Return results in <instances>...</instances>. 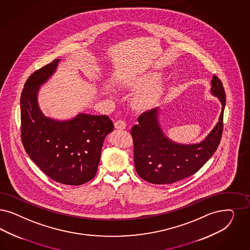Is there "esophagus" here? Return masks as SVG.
<instances>
[{
    "label": "esophagus",
    "instance_id": "esophagus-1",
    "mask_svg": "<svg viewBox=\"0 0 250 250\" xmlns=\"http://www.w3.org/2000/svg\"><path fill=\"white\" fill-rule=\"evenodd\" d=\"M114 126L117 129H125L126 127V123L122 119H118V120L115 121Z\"/></svg>",
    "mask_w": 250,
    "mask_h": 250
}]
</instances>
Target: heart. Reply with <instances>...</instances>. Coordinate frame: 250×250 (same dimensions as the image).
I'll return each mask as SVG.
<instances>
[{
	"label": "heart",
	"mask_w": 250,
	"mask_h": 250,
	"mask_svg": "<svg viewBox=\"0 0 250 250\" xmlns=\"http://www.w3.org/2000/svg\"><path fill=\"white\" fill-rule=\"evenodd\" d=\"M159 78L158 75H145L143 77H134L126 81V85L132 87H144L151 85ZM149 97H143L140 99V102H147Z\"/></svg>",
	"instance_id": "obj_1"
}]
</instances>
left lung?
Returning a JSON list of instances; mask_svg holds the SVG:
<instances>
[{"instance_id": "1", "label": "left lung", "mask_w": 250, "mask_h": 250, "mask_svg": "<svg viewBox=\"0 0 250 250\" xmlns=\"http://www.w3.org/2000/svg\"><path fill=\"white\" fill-rule=\"evenodd\" d=\"M211 92L223 104L220 120L206 139L194 145H180L164 135L157 121V109L143 112L131 129L134 145V164L138 175L145 181L164 185L180 181L198 172L213 155L224 130L225 91L216 75Z\"/></svg>"}]
</instances>
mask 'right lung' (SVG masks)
I'll return each mask as SVG.
<instances>
[{
	"instance_id": "1",
	"label": "right lung",
	"mask_w": 250,
	"mask_h": 250,
	"mask_svg": "<svg viewBox=\"0 0 250 250\" xmlns=\"http://www.w3.org/2000/svg\"><path fill=\"white\" fill-rule=\"evenodd\" d=\"M60 61H52L26 79L20 99L21 140L27 155L53 181L80 186L96 175L104 138L113 130V123L107 115L80 113L65 122L44 116L37 92Z\"/></svg>"
}]
</instances>
